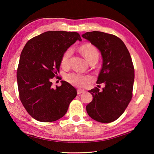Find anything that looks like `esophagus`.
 Instances as JSON below:
<instances>
[{"label": "esophagus", "mask_w": 154, "mask_h": 154, "mask_svg": "<svg viewBox=\"0 0 154 154\" xmlns=\"http://www.w3.org/2000/svg\"><path fill=\"white\" fill-rule=\"evenodd\" d=\"M85 92V90L83 89H77V94H80L81 93H83Z\"/></svg>", "instance_id": "obj_1"}]
</instances>
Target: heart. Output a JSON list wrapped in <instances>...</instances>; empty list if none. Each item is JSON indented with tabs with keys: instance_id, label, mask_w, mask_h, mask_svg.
<instances>
[{
	"instance_id": "1",
	"label": "heart",
	"mask_w": 154,
	"mask_h": 154,
	"mask_svg": "<svg viewBox=\"0 0 154 154\" xmlns=\"http://www.w3.org/2000/svg\"><path fill=\"white\" fill-rule=\"evenodd\" d=\"M81 53L83 55L89 63L91 61H96L99 60V53L97 49L91 44H86L80 48ZM72 55V50L68 49L65 51L62 55L61 60V65L62 67H67L69 65L70 58ZM66 79L70 83L75 86L82 87L85 85L86 83L89 81L90 78L85 75H83L77 73H71L66 75Z\"/></svg>"
}]
</instances>
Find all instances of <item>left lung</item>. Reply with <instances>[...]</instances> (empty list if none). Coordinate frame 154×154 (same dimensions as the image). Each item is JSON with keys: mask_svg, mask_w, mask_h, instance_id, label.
Returning a JSON list of instances; mask_svg holds the SVG:
<instances>
[{"mask_svg": "<svg viewBox=\"0 0 154 154\" xmlns=\"http://www.w3.org/2000/svg\"><path fill=\"white\" fill-rule=\"evenodd\" d=\"M82 37L98 48L103 66L97 81L105 87L89 91L93 100L86 106L89 116L102 123L112 122L122 115L132 97L134 69L128 50L119 38L102 32H86Z\"/></svg>", "mask_w": 154, "mask_h": 154, "instance_id": "1", "label": "left lung"}]
</instances>
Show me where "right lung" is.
I'll list each match as a JSON object with an SVG mask.
<instances>
[{"label":"right lung","mask_w":154,"mask_h":154,"mask_svg":"<svg viewBox=\"0 0 154 154\" xmlns=\"http://www.w3.org/2000/svg\"><path fill=\"white\" fill-rule=\"evenodd\" d=\"M77 40L81 41L77 32L48 31L32 38L23 48L16 75L20 99L40 122L61 119L77 96V90L66 81L55 89L51 81L60 71L62 55Z\"/></svg>","instance_id":"add662e5"}]
</instances>
